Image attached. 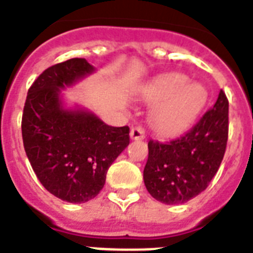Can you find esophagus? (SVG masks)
<instances>
[{"mask_svg":"<svg viewBox=\"0 0 253 253\" xmlns=\"http://www.w3.org/2000/svg\"><path fill=\"white\" fill-rule=\"evenodd\" d=\"M130 138L132 140H144L145 138V129L141 125L133 126L130 129Z\"/></svg>","mask_w":253,"mask_h":253,"instance_id":"esophagus-1","label":"esophagus"}]
</instances>
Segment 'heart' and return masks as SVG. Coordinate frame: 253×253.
Wrapping results in <instances>:
<instances>
[{
	"mask_svg": "<svg viewBox=\"0 0 253 253\" xmlns=\"http://www.w3.org/2000/svg\"><path fill=\"white\" fill-rule=\"evenodd\" d=\"M181 74L156 78L141 91V97L154 105L150 124L160 134H175L186 129L206 103V91L198 83H187Z\"/></svg>",
	"mask_w": 253,
	"mask_h": 253,
	"instance_id": "heart-1",
	"label": "heart"
}]
</instances>
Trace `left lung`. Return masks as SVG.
I'll list each match as a JSON object with an SVG mask.
<instances>
[{
  "mask_svg": "<svg viewBox=\"0 0 253 253\" xmlns=\"http://www.w3.org/2000/svg\"><path fill=\"white\" fill-rule=\"evenodd\" d=\"M228 140V100L219 92L212 108L185 134L148 142L144 182L149 194L165 205H178L201 194L215 177Z\"/></svg>",
  "mask_w": 253,
  "mask_h": 253,
  "instance_id": "obj_1",
  "label": "left lung"
}]
</instances>
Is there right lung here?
<instances>
[{
  "mask_svg": "<svg viewBox=\"0 0 253 253\" xmlns=\"http://www.w3.org/2000/svg\"><path fill=\"white\" fill-rule=\"evenodd\" d=\"M95 68L83 58L54 64L27 92L22 115L25 152L47 191L70 203L91 201L109 166L129 145V126H109L93 113L63 108L60 89Z\"/></svg>",
  "mask_w": 253,
  "mask_h": 253,
  "instance_id": "add662e5",
  "label": "right lung"
}]
</instances>
